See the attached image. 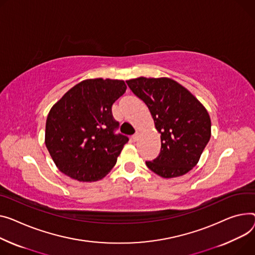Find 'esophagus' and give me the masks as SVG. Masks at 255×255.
<instances>
[{
    "instance_id": "esophagus-1",
    "label": "esophagus",
    "mask_w": 255,
    "mask_h": 255,
    "mask_svg": "<svg viewBox=\"0 0 255 255\" xmlns=\"http://www.w3.org/2000/svg\"><path fill=\"white\" fill-rule=\"evenodd\" d=\"M138 137H139V132L136 131V133H135L133 136H132V139H133V141H137Z\"/></svg>"
}]
</instances>
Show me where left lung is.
<instances>
[{"label": "left lung", "mask_w": 255, "mask_h": 255, "mask_svg": "<svg viewBox=\"0 0 255 255\" xmlns=\"http://www.w3.org/2000/svg\"><path fill=\"white\" fill-rule=\"evenodd\" d=\"M131 91L148 108L161 133V151L146 166L161 177L172 178L193 169L211 136L206 109L180 84L169 78L126 81Z\"/></svg>", "instance_id": "8db88e82"}]
</instances>
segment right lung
<instances>
[{"mask_svg":"<svg viewBox=\"0 0 255 255\" xmlns=\"http://www.w3.org/2000/svg\"><path fill=\"white\" fill-rule=\"evenodd\" d=\"M127 89L122 80L89 79L77 84L50 110L45 143L59 170L79 181H96L115 166L126 135L112 106Z\"/></svg>","mask_w":255,"mask_h":255,"instance_id":"1","label":"right lung"}]
</instances>
